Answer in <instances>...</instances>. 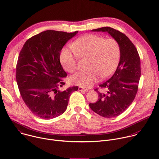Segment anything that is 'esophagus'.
<instances>
[{
	"mask_svg": "<svg viewBox=\"0 0 159 159\" xmlns=\"http://www.w3.org/2000/svg\"><path fill=\"white\" fill-rule=\"evenodd\" d=\"M79 90L80 91H84V92H87L88 91V89H85L82 87H79Z\"/></svg>",
	"mask_w": 159,
	"mask_h": 159,
	"instance_id": "obj_1",
	"label": "esophagus"
}]
</instances>
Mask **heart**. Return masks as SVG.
Instances as JSON below:
<instances>
[{"label": "heart", "mask_w": 159, "mask_h": 159, "mask_svg": "<svg viewBox=\"0 0 159 159\" xmlns=\"http://www.w3.org/2000/svg\"><path fill=\"white\" fill-rule=\"evenodd\" d=\"M78 57L87 58L85 63L87 69L72 75L70 81L77 85L88 87L99 76L106 77L115 70L120 58V47L113 38L85 34L76 39L70 48H63L60 60L65 70L74 72L77 69Z\"/></svg>", "instance_id": "obj_1"}]
</instances>
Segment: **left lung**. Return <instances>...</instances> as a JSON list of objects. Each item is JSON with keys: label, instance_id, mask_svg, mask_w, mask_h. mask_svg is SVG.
I'll use <instances>...</instances> for the list:
<instances>
[{"label": "left lung", "instance_id": "1", "mask_svg": "<svg viewBox=\"0 0 159 159\" xmlns=\"http://www.w3.org/2000/svg\"><path fill=\"white\" fill-rule=\"evenodd\" d=\"M92 31L107 33L120 47V60L115 74L99 85L102 89H95L99 99L96 103L89 104L90 109L98 115L107 118L116 117L129 107L137 93L141 76L140 58L134 45L120 31L110 27Z\"/></svg>", "mask_w": 159, "mask_h": 159}]
</instances>
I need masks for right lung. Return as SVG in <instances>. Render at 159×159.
Returning a JSON list of instances; mask_svg holds the SVG:
<instances>
[{"instance_id": "1", "label": "right lung", "mask_w": 159, "mask_h": 159, "mask_svg": "<svg viewBox=\"0 0 159 159\" xmlns=\"http://www.w3.org/2000/svg\"><path fill=\"white\" fill-rule=\"evenodd\" d=\"M78 31H43L25 43L16 65V82L28 107L39 118L49 120L65 111L70 94L77 86L61 91L67 74L60 61V53L66 43Z\"/></svg>"}]
</instances>
